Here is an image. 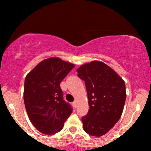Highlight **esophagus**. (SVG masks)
<instances>
[{
	"mask_svg": "<svg viewBox=\"0 0 151 151\" xmlns=\"http://www.w3.org/2000/svg\"><path fill=\"white\" fill-rule=\"evenodd\" d=\"M72 104H73V106L74 107V108H77V101H74L73 103H72Z\"/></svg>",
	"mask_w": 151,
	"mask_h": 151,
	"instance_id": "obj_1",
	"label": "esophagus"
}]
</instances>
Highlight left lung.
<instances>
[{
  "label": "left lung",
  "instance_id": "left-lung-1",
  "mask_svg": "<svg viewBox=\"0 0 151 151\" xmlns=\"http://www.w3.org/2000/svg\"><path fill=\"white\" fill-rule=\"evenodd\" d=\"M77 72L85 82L89 99V111L81 118L83 128L90 136H102L121 116L126 98L125 82L101 62L85 64Z\"/></svg>",
  "mask_w": 151,
  "mask_h": 151
}]
</instances>
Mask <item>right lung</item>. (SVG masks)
<instances>
[{"instance_id":"add662e5","label":"right lung","mask_w":151,"mask_h":151,"mask_svg":"<svg viewBox=\"0 0 151 151\" xmlns=\"http://www.w3.org/2000/svg\"><path fill=\"white\" fill-rule=\"evenodd\" d=\"M74 65L56 58L43 60L26 76L24 103L29 119L43 134L61 131L72 113V107L63 98L60 82Z\"/></svg>"}]
</instances>
